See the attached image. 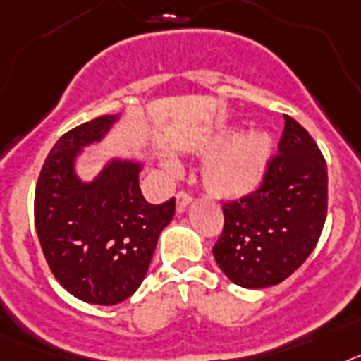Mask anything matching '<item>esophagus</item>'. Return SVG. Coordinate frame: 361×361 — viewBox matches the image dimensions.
<instances>
[{
  "label": "esophagus",
  "mask_w": 361,
  "mask_h": 361,
  "mask_svg": "<svg viewBox=\"0 0 361 361\" xmlns=\"http://www.w3.org/2000/svg\"><path fill=\"white\" fill-rule=\"evenodd\" d=\"M190 202H192V198H190V194L183 192V190H181V192H178L176 194V211L178 212H183L185 209L189 207Z\"/></svg>",
  "instance_id": "esophagus-1"
}]
</instances>
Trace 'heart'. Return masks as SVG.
Masks as SVG:
<instances>
[{
	"label": "heart",
	"instance_id": "b5f03b06",
	"mask_svg": "<svg viewBox=\"0 0 361 361\" xmlns=\"http://www.w3.org/2000/svg\"><path fill=\"white\" fill-rule=\"evenodd\" d=\"M216 152L203 167V181L207 189L221 198H241L252 192L263 180L269 161L274 152L272 134L255 128L236 136L225 133L211 143V150ZM174 169V163H167Z\"/></svg>",
	"mask_w": 361,
	"mask_h": 361
}]
</instances>
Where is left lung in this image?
<instances>
[{
	"instance_id": "obj_1",
	"label": "left lung",
	"mask_w": 361,
	"mask_h": 361,
	"mask_svg": "<svg viewBox=\"0 0 361 361\" xmlns=\"http://www.w3.org/2000/svg\"><path fill=\"white\" fill-rule=\"evenodd\" d=\"M327 216V163L302 125L285 116L278 154L258 190L224 205L212 255L233 283L265 289L289 278L314 250Z\"/></svg>"
}]
</instances>
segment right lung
<instances>
[{"label":"right lung","instance_id":"right-lung-1","mask_svg":"<svg viewBox=\"0 0 361 361\" xmlns=\"http://www.w3.org/2000/svg\"><path fill=\"white\" fill-rule=\"evenodd\" d=\"M120 116H99L59 137L43 163L34 198L36 233L56 280L78 300L116 305L142 285L176 202L152 205L140 189L143 161L111 158L85 181L76 163Z\"/></svg>","mask_w":361,"mask_h":361}]
</instances>
